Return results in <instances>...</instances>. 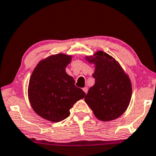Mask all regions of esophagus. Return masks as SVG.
Listing matches in <instances>:
<instances>
[{
  "label": "esophagus",
  "instance_id": "obj_1",
  "mask_svg": "<svg viewBox=\"0 0 156 156\" xmlns=\"http://www.w3.org/2000/svg\"><path fill=\"white\" fill-rule=\"evenodd\" d=\"M83 91H84L85 92V94H87V91H88V88L87 87H84V88H83Z\"/></svg>",
  "mask_w": 156,
  "mask_h": 156
}]
</instances>
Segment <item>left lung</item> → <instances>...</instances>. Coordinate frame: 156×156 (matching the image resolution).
<instances>
[{
    "instance_id": "left-lung-1",
    "label": "left lung",
    "mask_w": 156,
    "mask_h": 156,
    "mask_svg": "<svg viewBox=\"0 0 156 156\" xmlns=\"http://www.w3.org/2000/svg\"><path fill=\"white\" fill-rule=\"evenodd\" d=\"M87 59L94 62L93 73L94 85L90 88L85 101L98 119L114 120L121 115L128 106L132 96L129 78L115 59L99 51Z\"/></svg>"
}]
</instances>
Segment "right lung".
I'll return each mask as SVG.
<instances>
[{"mask_svg": "<svg viewBox=\"0 0 156 156\" xmlns=\"http://www.w3.org/2000/svg\"><path fill=\"white\" fill-rule=\"evenodd\" d=\"M71 60L64 54L50 56L39 62L30 78L28 94L32 108L50 121L66 119L73 104L86 94L65 70Z\"/></svg>", "mask_w": 156, "mask_h": 156, "instance_id": "add662e5", "label": "right lung"}]
</instances>
